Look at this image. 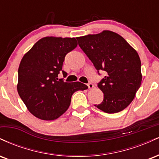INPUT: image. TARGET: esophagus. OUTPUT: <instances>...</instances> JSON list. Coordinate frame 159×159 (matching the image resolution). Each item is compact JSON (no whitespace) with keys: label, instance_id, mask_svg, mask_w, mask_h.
Wrapping results in <instances>:
<instances>
[{"label":"esophagus","instance_id":"1","mask_svg":"<svg viewBox=\"0 0 159 159\" xmlns=\"http://www.w3.org/2000/svg\"><path fill=\"white\" fill-rule=\"evenodd\" d=\"M87 86H88V87H89V89H93L94 87V85L92 83H89L88 84H87Z\"/></svg>","mask_w":159,"mask_h":159}]
</instances>
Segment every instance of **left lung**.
Returning <instances> with one entry per match:
<instances>
[{
	"instance_id": "8db88e82",
	"label": "left lung",
	"mask_w": 159,
	"mask_h": 159,
	"mask_svg": "<svg viewBox=\"0 0 159 159\" xmlns=\"http://www.w3.org/2000/svg\"><path fill=\"white\" fill-rule=\"evenodd\" d=\"M77 40L98 72H105V78L98 83L104 99L95 106L107 114L124 110L141 84V63L138 52L124 38L110 30L77 37Z\"/></svg>"
}]
</instances>
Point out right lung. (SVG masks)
<instances>
[{
  "label": "right lung",
  "mask_w": 159,
  "mask_h": 159,
  "mask_svg": "<svg viewBox=\"0 0 159 159\" xmlns=\"http://www.w3.org/2000/svg\"><path fill=\"white\" fill-rule=\"evenodd\" d=\"M78 45L75 38L47 36L36 42L20 63L17 90L27 108L36 117L54 120L69 108L75 91L84 90L87 85L79 81L58 79L65 56Z\"/></svg>",
  "instance_id": "1"
}]
</instances>
